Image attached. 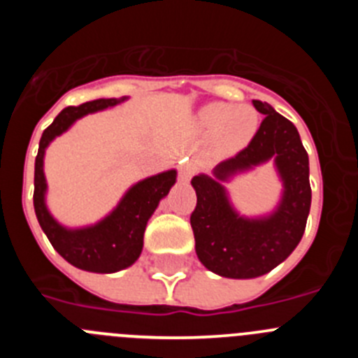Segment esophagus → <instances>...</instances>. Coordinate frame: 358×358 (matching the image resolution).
Returning <instances> with one entry per match:
<instances>
[{
  "instance_id": "esophagus-1",
  "label": "esophagus",
  "mask_w": 358,
  "mask_h": 358,
  "mask_svg": "<svg viewBox=\"0 0 358 358\" xmlns=\"http://www.w3.org/2000/svg\"><path fill=\"white\" fill-rule=\"evenodd\" d=\"M195 164L192 161H186V163L181 164V181H189V177L195 173Z\"/></svg>"
}]
</instances>
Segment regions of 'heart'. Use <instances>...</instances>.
Wrapping results in <instances>:
<instances>
[{
	"mask_svg": "<svg viewBox=\"0 0 358 358\" xmlns=\"http://www.w3.org/2000/svg\"><path fill=\"white\" fill-rule=\"evenodd\" d=\"M197 125L206 134H217L220 148L235 152L252 140L260 125V116L251 106L215 102L199 110Z\"/></svg>",
	"mask_w": 358,
	"mask_h": 358,
	"instance_id": "heart-1",
	"label": "heart"
}]
</instances>
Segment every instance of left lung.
Wrapping results in <instances>:
<instances>
[{
  "label": "left lung",
  "mask_w": 358,
  "mask_h": 358,
  "mask_svg": "<svg viewBox=\"0 0 358 358\" xmlns=\"http://www.w3.org/2000/svg\"><path fill=\"white\" fill-rule=\"evenodd\" d=\"M252 106L265 118L248 148L217 164L213 176L192 179L197 206L189 224L199 260L211 273L233 280L264 276L285 262L305 233L312 202L308 154L297 129L267 102L252 100ZM268 160L282 181L280 201L271 214L245 217L232 206L223 185Z\"/></svg>",
  "instance_id": "8db88e82"
}]
</instances>
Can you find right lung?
Segmentation results:
<instances>
[{
    "label": "right lung",
    "mask_w": 358,
    "mask_h": 358,
    "mask_svg": "<svg viewBox=\"0 0 358 358\" xmlns=\"http://www.w3.org/2000/svg\"><path fill=\"white\" fill-rule=\"evenodd\" d=\"M127 98H100L78 107H66L43 132L39 141L34 176V208L37 220L53 249L73 267L87 273H118L131 267L140 258L148 218L176 185L177 170H166L134 182L123 194L116 208H113V211L98 222L82 227H68L50 213L46 204L48 182L44 176V154L57 136L64 134L77 120L118 106Z\"/></svg>",
    "instance_id": "1"
}]
</instances>
